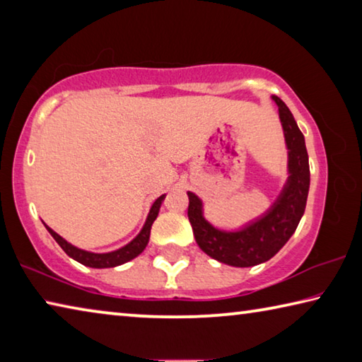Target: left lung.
<instances>
[{
	"label": "left lung",
	"mask_w": 362,
	"mask_h": 362,
	"mask_svg": "<svg viewBox=\"0 0 362 362\" xmlns=\"http://www.w3.org/2000/svg\"><path fill=\"white\" fill-rule=\"evenodd\" d=\"M273 100L276 102L283 122L289 150L291 175L272 211L241 231L226 233L206 222L199 198L188 192V220L193 226L196 243L212 259L231 267H254L272 259L289 241L305 212L310 188V166L305 139L286 103L276 95Z\"/></svg>",
	"instance_id": "1"
}]
</instances>
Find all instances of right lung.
Returning a JSON list of instances; mask_svg holds the SVG:
<instances>
[{
    "label": "right lung",
    "mask_w": 362,
    "mask_h": 362,
    "mask_svg": "<svg viewBox=\"0 0 362 362\" xmlns=\"http://www.w3.org/2000/svg\"><path fill=\"white\" fill-rule=\"evenodd\" d=\"M163 199H164V194L159 196L155 203H153L148 217H146V222L144 225V228H142V231L139 233L136 240H132L129 244H126L124 247L115 250V252L93 254V252H88V250H81V249H78L75 246H71L70 243H66L62 236H59L57 233L49 228V226H46V228H47L49 233H51L54 240L57 241L59 246L64 249V252L69 257H71L73 260H76L79 263H83V265L90 267V268L118 267V265H122V263L136 259L139 254L144 252V249L146 247V244H148V240H150L151 225H153V222H155V218L158 217V212H159V207H161Z\"/></svg>",
    "instance_id": "obj_1"
}]
</instances>
